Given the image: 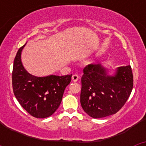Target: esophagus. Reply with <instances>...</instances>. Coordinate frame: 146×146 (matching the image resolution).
<instances>
[{
    "mask_svg": "<svg viewBox=\"0 0 146 146\" xmlns=\"http://www.w3.org/2000/svg\"><path fill=\"white\" fill-rule=\"evenodd\" d=\"M72 79L74 82H77L78 80V79H79V76L77 75V74H73L72 77Z\"/></svg>",
    "mask_w": 146,
    "mask_h": 146,
    "instance_id": "esophagus-1",
    "label": "esophagus"
}]
</instances>
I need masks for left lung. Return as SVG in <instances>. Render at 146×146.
<instances>
[{
    "instance_id": "obj_1",
    "label": "left lung",
    "mask_w": 146,
    "mask_h": 146,
    "mask_svg": "<svg viewBox=\"0 0 146 146\" xmlns=\"http://www.w3.org/2000/svg\"><path fill=\"white\" fill-rule=\"evenodd\" d=\"M81 78L80 103L94 118L109 116L124 105L133 88V74L129 65L120 66L115 75L108 74L101 64H89Z\"/></svg>"
}]
</instances>
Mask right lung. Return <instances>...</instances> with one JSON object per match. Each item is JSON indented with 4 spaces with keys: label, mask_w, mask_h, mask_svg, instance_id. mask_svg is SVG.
Returning <instances> with one entry per match:
<instances>
[{
    "label": "right lung",
    "mask_w": 146,
    "mask_h": 146,
    "mask_svg": "<svg viewBox=\"0 0 146 146\" xmlns=\"http://www.w3.org/2000/svg\"><path fill=\"white\" fill-rule=\"evenodd\" d=\"M25 46L18 50L14 60V94L20 105L32 116L47 118L60 106L64 90L70 83L72 74L40 77L29 74L21 61V52Z\"/></svg>",
    "instance_id": "add662e5"
}]
</instances>
